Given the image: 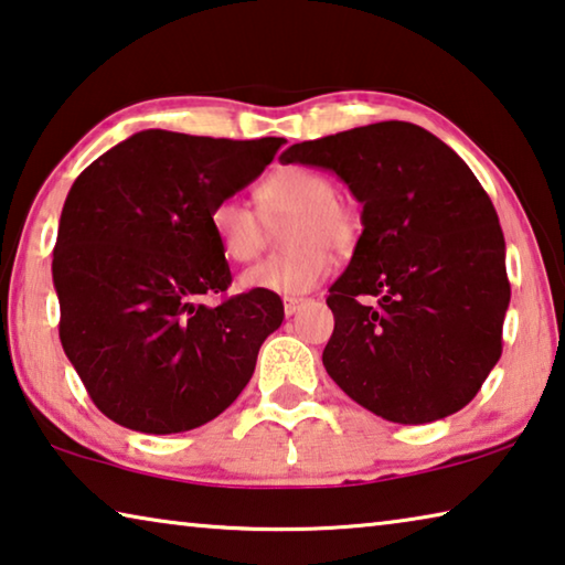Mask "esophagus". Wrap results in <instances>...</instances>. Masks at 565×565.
Listing matches in <instances>:
<instances>
[{
    "label": "esophagus",
    "instance_id": "34e87169",
    "mask_svg": "<svg viewBox=\"0 0 565 565\" xmlns=\"http://www.w3.org/2000/svg\"><path fill=\"white\" fill-rule=\"evenodd\" d=\"M307 303H309V299H294V297L284 299V315L286 317H294L301 307H307Z\"/></svg>",
    "mask_w": 565,
    "mask_h": 565
}]
</instances>
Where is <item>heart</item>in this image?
<instances>
[{
  "label": "heart",
  "mask_w": 565,
  "mask_h": 565,
  "mask_svg": "<svg viewBox=\"0 0 565 565\" xmlns=\"http://www.w3.org/2000/svg\"><path fill=\"white\" fill-rule=\"evenodd\" d=\"M256 211L241 201H218L211 211V231L231 262L246 264L262 254L266 226H281L279 256L250 266L241 274L246 291L301 297L331 274V254L349 250L360 236V213L337 199V185L315 168L289 166L266 175L254 191Z\"/></svg>",
  "instance_id": "1"
}]
</instances>
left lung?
Returning <instances> with one entry per match:
<instances>
[{
	"label": "left lung",
	"mask_w": 565,
	"mask_h": 565,
	"mask_svg": "<svg viewBox=\"0 0 565 565\" xmlns=\"http://www.w3.org/2000/svg\"><path fill=\"white\" fill-rule=\"evenodd\" d=\"M279 160L331 170L362 203V236L327 299L329 377L390 423L462 409L500 360L510 303L505 238L472 170L402 120L297 142Z\"/></svg>",
	"instance_id": "obj_1"
}]
</instances>
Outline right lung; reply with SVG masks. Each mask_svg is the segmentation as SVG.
<instances>
[{"mask_svg": "<svg viewBox=\"0 0 565 565\" xmlns=\"http://www.w3.org/2000/svg\"><path fill=\"white\" fill-rule=\"evenodd\" d=\"M284 142L140 130L70 188L52 254L60 342L113 423L185 433L248 384L284 303L266 291L199 301L231 284L211 211L256 181Z\"/></svg>", "mask_w": 565, "mask_h": 565, "instance_id": "add662e5", "label": "right lung"}]
</instances>
